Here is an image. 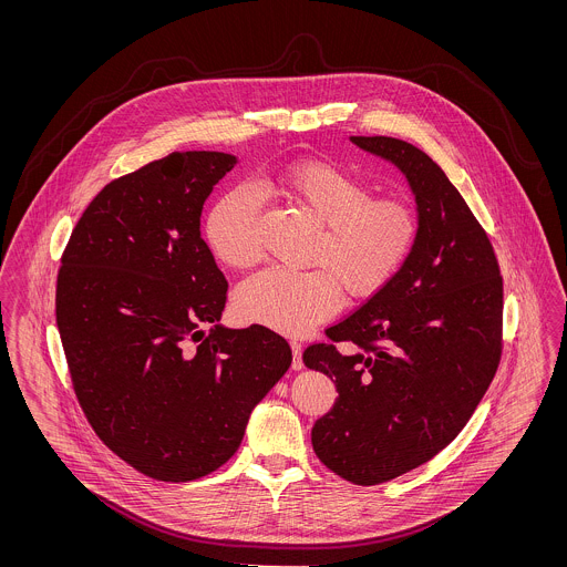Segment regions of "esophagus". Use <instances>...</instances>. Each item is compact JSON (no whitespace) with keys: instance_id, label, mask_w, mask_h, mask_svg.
I'll list each match as a JSON object with an SVG mask.
<instances>
[{"instance_id":"esophagus-1","label":"esophagus","mask_w":567,"mask_h":567,"mask_svg":"<svg viewBox=\"0 0 567 567\" xmlns=\"http://www.w3.org/2000/svg\"><path fill=\"white\" fill-rule=\"evenodd\" d=\"M291 351H293V370H301L303 368V361H301V342L291 340Z\"/></svg>"}]
</instances>
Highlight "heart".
<instances>
[{
  "mask_svg": "<svg viewBox=\"0 0 567 567\" xmlns=\"http://www.w3.org/2000/svg\"><path fill=\"white\" fill-rule=\"evenodd\" d=\"M261 189L276 190L317 223L308 270L268 268L236 293L238 315L280 333H303L331 317L342 299L380 291L410 257L419 216L395 197H372V187L331 162L291 163L266 174ZM261 202L255 190L223 193L206 216V243L216 259L246 270L261 259Z\"/></svg>",
  "mask_w": 567,
  "mask_h": 567,
  "instance_id": "b5f03b06",
  "label": "heart"
}]
</instances>
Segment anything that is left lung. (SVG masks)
I'll use <instances>...</instances> for the list:
<instances>
[{
  "label": "left lung",
  "mask_w": 567,
  "mask_h": 567,
  "mask_svg": "<svg viewBox=\"0 0 567 567\" xmlns=\"http://www.w3.org/2000/svg\"><path fill=\"white\" fill-rule=\"evenodd\" d=\"M351 142L398 165L419 213L400 271L324 331L331 342L303 351L338 389L312 449L344 481L370 486L435 457L481 404L502 357L504 282L485 229L430 155L386 135Z\"/></svg>",
  "instance_id": "obj_1"
}]
</instances>
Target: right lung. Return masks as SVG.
<instances>
[{
  "label": "right lung",
  "mask_w": 567,
  "mask_h": 567,
  "mask_svg": "<svg viewBox=\"0 0 567 567\" xmlns=\"http://www.w3.org/2000/svg\"><path fill=\"white\" fill-rule=\"evenodd\" d=\"M236 163L187 151L112 181L82 213L56 276V327L86 421L165 483L229 461L293 359L264 324L202 329L220 321L227 280L199 218Z\"/></svg>",
  "instance_id": "obj_1"
}]
</instances>
